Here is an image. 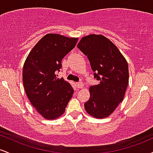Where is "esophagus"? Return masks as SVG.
<instances>
[{"instance_id":"34e87169","label":"esophagus","mask_w":153,"mask_h":153,"mask_svg":"<svg viewBox=\"0 0 153 153\" xmlns=\"http://www.w3.org/2000/svg\"><path fill=\"white\" fill-rule=\"evenodd\" d=\"M76 86L77 88H82L84 87V85L83 83H82V82H77Z\"/></svg>"}]
</instances>
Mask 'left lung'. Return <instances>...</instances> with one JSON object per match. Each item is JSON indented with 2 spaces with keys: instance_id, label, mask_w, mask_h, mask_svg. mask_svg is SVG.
I'll list each match as a JSON object with an SVG mask.
<instances>
[{
  "instance_id": "obj_1",
  "label": "left lung",
  "mask_w": 153,
  "mask_h": 153,
  "mask_svg": "<svg viewBox=\"0 0 153 153\" xmlns=\"http://www.w3.org/2000/svg\"><path fill=\"white\" fill-rule=\"evenodd\" d=\"M77 47L87 56L94 78L99 80L89 88L85 109L94 118H106L124 99L129 83L127 60L114 44L101 34L83 36Z\"/></svg>"
}]
</instances>
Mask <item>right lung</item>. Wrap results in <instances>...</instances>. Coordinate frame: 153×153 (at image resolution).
I'll use <instances>...</instances> for the list:
<instances>
[{
  "label": "right lung",
  "mask_w": 153,
  "mask_h": 153,
  "mask_svg": "<svg viewBox=\"0 0 153 153\" xmlns=\"http://www.w3.org/2000/svg\"><path fill=\"white\" fill-rule=\"evenodd\" d=\"M78 38L47 34L33 47L23 68V83L28 99L44 118L55 119L65 111L73 87L56 73L62 59L75 47Z\"/></svg>",
  "instance_id": "1"
}]
</instances>
